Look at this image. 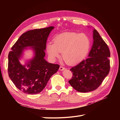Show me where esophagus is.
<instances>
[{
	"instance_id": "1",
	"label": "esophagus",
	"mask_w": 120,
	"mask_h": 120,
	"mask_svg": "<svg viewBox=\"0 0 120 120\" xmlns=\"http://www.w3.org/2000/svg\"><path fill=\"white\" fill-rule=\"evenodd\" d=\"M65 69V68L62 67V66H60V68H59V70L60 71H63V70H64Z\"/></svg>"
}]
</instances>
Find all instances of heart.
<instances>
[{"mask_svg":"<svg viewBox=\"0 0 120 120\" xmlns=\"http://www.w3.org/2000/svg\"><path fill=\"white\" fill-rule=\"evenodd\" d=\"M90 46V40L86 34L66 32L55 38L53 43H48L46 51L51 60L60 58L62 52L63 59L67 64L75 65L86 58Z\"/></svg>","mask_w":120,"mask_h":120,"instance_id":"b5f03b06","label":"heart"}]
</instances>
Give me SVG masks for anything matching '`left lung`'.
<instances>
[{
    "label": "left lung",
    "mask_w": 120,
    "mask_h": 120,
    "mask_svg": "<svg viewBox=\"0 0 120 120\" xmlns=\"http://www.w3.org/2000/svg\"><path fill=\"white\" fill-rule=\"evenodd\" d=\"M93 39L89 58L70 69L73 76L68 82L80 92H89L96 90L110 71V51L95 29L93 31Z\"/></svg>",
    "instance_id": "8db88e82"
}]
</instances>
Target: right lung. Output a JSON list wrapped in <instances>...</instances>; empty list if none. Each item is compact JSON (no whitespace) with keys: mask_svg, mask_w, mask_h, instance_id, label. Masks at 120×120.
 I'll use <instances>...</instances> for the list:
<instances>
[{"mask_svg":"<svg viewBox=\"0 0 120 120\" xmlns=\"http://www.w3.org/2000/svg\"><path fill=\"white\" fill-rule=\"evenodd\" d=\"M53 28L54 27L50 26L25 32L9 52V76L15 86L25 93H40L59 68V65L48 62L44 59L47 38ZM28 49L33 51L34 56L22 65L19 61Z\"/></svg>","mask_w":120,"mask_h":120,"instance_id":"obj_1","label":"right lung"}]
</instances>
